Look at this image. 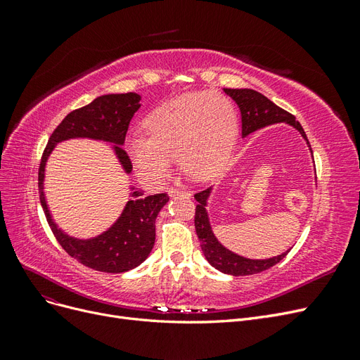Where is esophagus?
<instances>
[{"label":"esophagus","instance_id":"34e87169","mask_svg":"<svg viewBox=\"0 0 360 360\" xmlns=\"http://www.w3.org/2000/svg\"><path fill=\"white\" fill-rule=\"evenodd\" d=\"M169 197H176V195H184V197H192L191 191L184 189V188H169L168 189Z\"/></svg>","mask_w":360,"mask_h":360}]
</instances>
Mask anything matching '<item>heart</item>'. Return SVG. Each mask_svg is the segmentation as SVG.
Masks as SVG:
<instances>
[{
	"label": "heart",
	"instance_id": "1",
	"mask_svg": "<svg viewBox=\"0 0 360 360\" xmlns=\"http://www.w3.org/2000/svg\"><path fill=\"white\" fill-rule=\"evenodd\" d=\"M146 135L127 139L138 176L150 184L167 177L174 156L195 180L213 177L231 153L237 136L234 105L219 93H192L159 105L144 120Z\"/></svg>",
	"mask_w": 360,
	"mask_h": 360
}]
</instances>
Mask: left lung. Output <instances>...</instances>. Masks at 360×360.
<instances>
[{
    "instance_id": "left-lung-1",
    "label": "left lung",
    "mask_w": 360,
    "mask_h": 360,
    "mask_svg": "<svg viewBox=\"0 0 360 360\" xmlns=\"http://www.w3.org/2000/svg\"><path fill=\"white\" fill-rule=\"evenodd\" d=\"M224 91L225 94L231 97V99L237 103L238 110H240L243 138L266 126L276 124V123H287L296 130H299L300 135L304 138V141H307V144L311 150L307 134H304L300 123L296 122V117L284 111L278 105H275L270 99H267L264 94L250 89H224ZM212 191L213 188H209L195 193V200L198 201L197 209H195V230H197V236L200 238L201 249L205 259L209 261L214 269L222 271V274L233 275V276L255 275V274H259V271L270 269L271 266L278 264L279 261L290 252L288 249L287 252L274 258L250 259V258L237 255L231 252L230 249H226L224 245H221L219 240L216 238V236L213 234L209 213H207V209H205Z\"/></svg>"
}]
</instances>
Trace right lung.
<instances>
[{"instance_id": "add662e5", "label": "right lung", "mask_w": 360, "mask_h": 360, "mask_svg": "<svg viewBox=\"0 0 360 360\" xmlns=\"http://www.w3.org/2000/svg\"><path fill=\"white\" fill-rule=\"evenodd\" d=\"M139 101L141 96L136 93L105 94L68 114L51 135L39 168L40 204L58 243L81 264L106 274H123L147 259L156 238V217L169 201V197L167 193L146 197L143 189L132 186L130 198L122 214L106 231L91 238H76L64 233L52 219L43 191L45 168L49 155L58 143L75 138H89L114 144L112 150L120 165L126 174L132 172V163L122 146L124 144L130 120L141 106Z\"/></svg>"}]
</instances>
